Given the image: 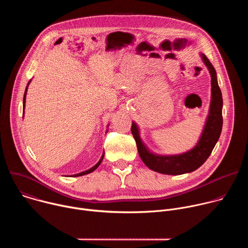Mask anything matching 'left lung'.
<instances>
[{
	"label": "left lung",
	"mask_w": 248,
	"mask_h": 248,
	"mask_svg": "<svg viewBox=\"0 0 248 248\" xmlns=\"http://www.w3.org/2000/svg\"><path fill=\"white\" fill-rule=\"evenodd\" d=\"M211 76V102L209 114L197 144L190 150L178 155H159L151 152L141 140L139 128L133 122L131 133L135 139L138 154L143 163L152 170L164 174L178 175L197 170L213 151L223 126V97L218 84L214 66L204 54H200Z\"/></svg>",
	"instance_id": "1"
}]
</instances>
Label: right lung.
I'll list each match as a JSON object with an SVG mask.
<instances>
[{
	"label": "right lung",
	"instance_id": "add662e5",
	"mask_svg": "<svg viewBox=\"0 0 248 248\" xmlns=\"http://www.w3.org/2000/svg\"><path fill=\"white\" fill-rule=\"evenodd\" d=\"M31 81V80H30ZM30 81H28V83H27V86H26V88H25V92H24V96H23V115H24V107H25V99H26V93H27V88H28V85H29V83H30ZM104 154L105 153H103V155H102V157H101V159L99 160V162L94 166V167H92V168H90L89 170H84V171H81V172H79V173H77V174H74L73 176H80V175H84V174H87V173H90V172H92L93 170H95L98 167H99V165L101 164V162L103 161V158H104Z\"/></svg>",
	"mask_w": 248,
	"mask_h": 248
}]
</instances>
